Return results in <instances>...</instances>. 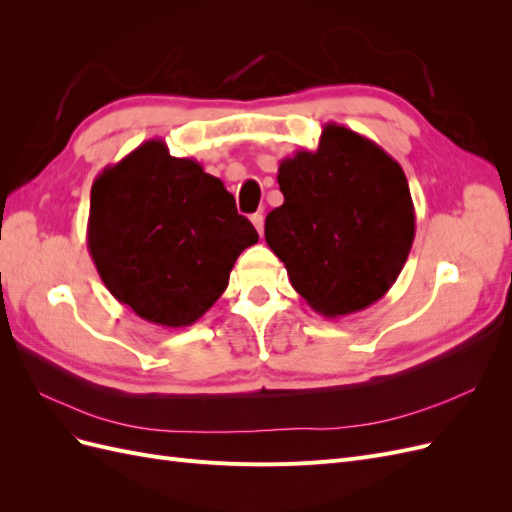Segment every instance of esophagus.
<instances>
[{
	"instance_id": "1",
	"label": "esophagus",
	"mask_w": 512,
	"mask_h": 512,
	"mask_svg": "<svg viewBox=\"0 0 512 512\" xmlns=\"http://www.w3.org/2000/svg\"><path fill=\"white\" fill-rule=\"evenodd\" d=\"M252 224H254V228L258 230V235L262 237V232H265V215H262V213H254V215H252Z\"/></svg>"
}]
</instances>
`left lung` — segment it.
Listing matches in <instances>:
<instances>
[{
    "label": "left lung",
    "mask_w": 512,
    "mask_h": 512,
    "mask_svg": "<svg viewBox=\"0 0 512 512\" xmlns=\"http://www.w3.org/2000/svg\"><path fill=\"white\" fill-rule=\"evenodd\" d=\"M284 205L265 239L314 312L348 316L382 299L414 241V205L401 166L369 138L327 123L316 151L282 160Z\"/></svg>",
    "instance_id": "8db88e82"
}]
</instances>
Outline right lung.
Wrapping results in <instances>:
<instances>
[{
    "label": "right lung",
    "instance_id": "1",
    "mask_svg": "<svg viewBox=\"0 0 512 512\" xmlns=\"http://www.w3.org/2000/svg\"><path fill=\"white\" fill-rule=\"evenodd\" d=\"M258 241L224 183L160 138L106 166L91 188L87 247L104 286L136 316L190 327Z\"/></svg>",
    "mask_w": 512,
    "mask_h": 512
}]
</instances>
